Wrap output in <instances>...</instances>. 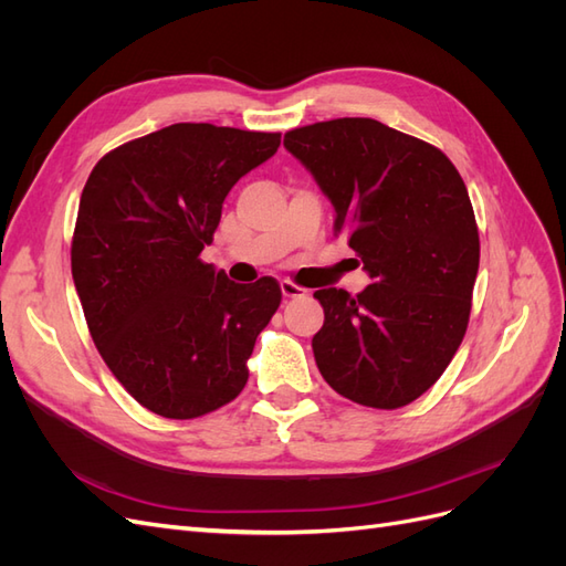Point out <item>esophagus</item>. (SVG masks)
Segmentation results:
<instances>
[{
  "mask_svg": "<svg viewBox=\"0 0 566 566\" xmlns=\"http://www.w3.org/2000/svg\"><path fill=\"white\" fill-rule=\"evenodd\" d=\"M281 290H283V297H287V300H300L306 295V290L295 285L293 281H281Z\"/></svg>",
  "mask_w": 566,
  "mask_h": 566,
  "instance_id": "1",
  "label": "esophagus"
}]
</instances>
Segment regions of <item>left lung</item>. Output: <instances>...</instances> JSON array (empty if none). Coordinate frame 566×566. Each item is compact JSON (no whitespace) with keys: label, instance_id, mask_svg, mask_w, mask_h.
Masks as SVG:
<instances>
[{"label":"left lung","instance_id":"8db88e82","mask_svg":"<svg viewBox=\"0 0 566 566\" xmlns=\"http://www.w3.org/2000/svg\"><path fill=\"white\" fill-rule=\"evenodd\" d=\"M283 144L331 198L335 235H347L373 279L356 297L314 293L323 380L370 408L416 401L468 331L479 231L465 181L437 146L370 117L290 129Z\"/></svg>","mask_w":566,"mask_h":566}]
</instances>
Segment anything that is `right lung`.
Masks as SVG:
<instances>
[{
  "label": "right lung",
  "mask_w": 566,
  "mask_h": 566,
  "mask_svg": "<svg viewBox=\"0 0 566 566\" xmlns=\"http://www.w3.org/2000/svg\"><path fill=\"white\" fill-rule=\"evenodd\" d=\"M279 132L179 123L117 146L84 184L71 266L94 345L144 408L191 420L233 401L281 285L200 260L233 184Z\"/></svg>",
  "instance_id": "add662e5"
}]
</instances>
